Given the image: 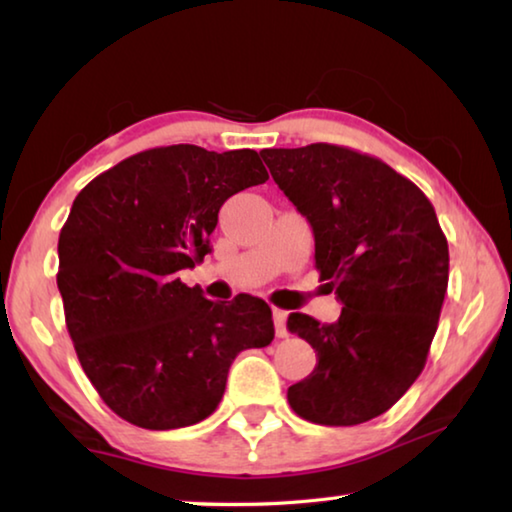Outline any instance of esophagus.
I'll list each match as a JSON object with an SVG mask.
<instances>
[{"mask_svg":"<svg viewBox=\"0 0 512 512\" xmlns=\"http://www.w3.org/2000/svg\"><path fill=\"white\" fill-rule=\"evenodd\" d=\"M273 323H275V336H277V339H287V336H289L287 311H284V309H273Z\"/></svg>","mask_w":512,"mask_h":512,"instance_id":"obj_1","label":"esophagus"}]
</instances>
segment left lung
Returning <instances> with one entry per match:
<instances>
[{"instance_id":"left-lung-1","label":"left lung","mask_w":512,"mask_h":512,"mask_svg":"<svg viewBox=\"0 0 512 512\" xmlns=\"http://www.w3.org/2000/svg\"><path fill=\"white\" fill-rule=\"evenodd\" d=\"M262 158L314 230L320 280L343 305L336 323L289 316L318 363L287 400L325 427L368 422L409 391L438 329L449 248L436 210L409 178L348 146L264 149Z\"/></svg>"}]
</instances>
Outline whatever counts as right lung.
Returning <instances> with one entry per match:
<instances>
[{
    "instance_id": "obj_1",
    "label": "right lung",
    "mask_w": 512,
    "mask_h": 512,
    "mask_svg": "<svg viewBox=\"0 0 512 512\" xmlns=\"http://www.w3.org/2000/svg\"><path fill=\"white\" fill-rule=\"evenodd\" d=\"M266 180L253 149L173 144L121 160L74 198L56 282L76 357L119 418L151 431L201 422L237 354L273 341L262 298L212 302L178 277L212 250L221 205Z\"/></svg>"
}]
</instances>
